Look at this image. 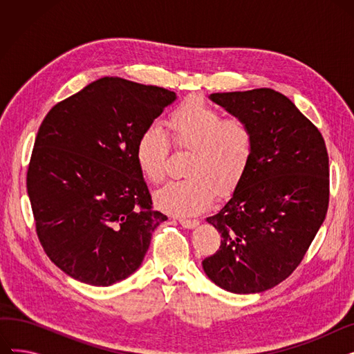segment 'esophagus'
<instances>
[{
	"label": "esophagus",
	"mask_w": 354,
	"mask_h": 354,
	"mask_svg": "<svg viewBox=\"0 0 354 354\" xmlns=\"http://www.w3.org/2000/svg\"><path fill=\"white\" fill-rule=\"evenodd\" d=\"M179 224H180L183 228L191 230V228H195V227L199 224V221H198V219H183V218H180V219H179Z\"/></svg>",
	"instance_id": "1"
}]
</instances>
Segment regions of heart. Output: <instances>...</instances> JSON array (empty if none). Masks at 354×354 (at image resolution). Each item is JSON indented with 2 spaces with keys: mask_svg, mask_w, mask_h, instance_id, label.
I'll return each mask as SVG.
<instances>
[{
  "mask_svg": "<svg viewBox=\"0 0 354 354\" xmlns=\"http://www.w3.org/2000/svg\"><path fill=\"white\" fill-rule=\"evenodd\" d=\"M166 132L176 149L191 151L189 178L165 185L155 194L156 207L175 215H194L208 208L215 195L230 194L244 176L254 152V130L244 118H225L199 97L178 104L166 120ZM169 140L158 126L140 133L135 158L142 175L163 180Z\"/></svg>",
  "mask_w": 354,
  "mask_h": 354,
  "instance_id": "b5f03b06",
  "label": "heart"
}]
</instances>
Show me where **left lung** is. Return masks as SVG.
<instances>
[{"instance_id":"8db88e82","label":"left lung","mask_w":354,"mask_h":354,"mask_svg":"<svg viewBox=\"0 0 354 354\" xmlns=\"http://www.w3.org/2000/svg\"><path fill=\"white\" fill-rule=\"evenodd\" d=\"M209 99L248 120L254 152L231 198L207 218L222 239L202 267L222 290L261 292L299 267L326 218V143L295 104L272 88L212 93Z\"/></svg>"}]
</instances>
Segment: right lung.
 I'll return each mask as SVG.
<instances>
[{"instance_id":"1","label":"right lung","mask_w":354,"mask_h":354,"mask_svg":"<svg viewBox=\"0 0 354 354\" xmlns=\"http://www.w3.org/2000/svg\"><path fill=\"white\" fill-rule=\"evenodd\" d=\"M176 95L103 77L55 104L37 133L27 171L35 231L71 278L109 287L133 274L166 215L152 209L135 149Z\"/></svg>"}]
</instances>
